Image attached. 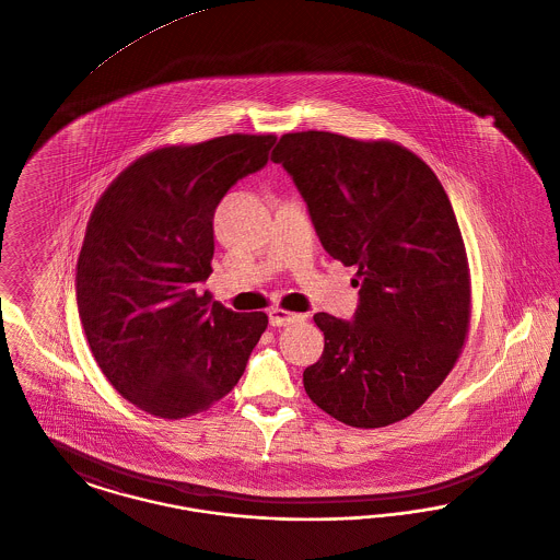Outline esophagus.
Returning a JSON list of instances; mask_svg holds the SVG:
<instances>
[{"instance_id":"esophagus-1","label":"esophagus","mask_w":560,"mask_h":560,"mask_svg":"<svg viewBox=\"0 0 560 560\" xmlns=\"http://www.w3.org/2000/svg\"><path fill=\"white\" fill-rule=\"evenodd\" d=\"M268 317H270V326H275V328H283V326H292L298 322H304V315L290 313V311H283V308H270Z\"/></svg>"}]
</instances>
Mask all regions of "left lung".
Instances as JSON below:
<instances>
[{"label": "left lung", "instance_id": "obj_1", "mask_svg": "<svg viewBox=\"0 0 560 560\" xmlns=\"http://www.w3.org/2000/svg\"><path fill=\"white\" fill-rule=\"evenodd\" d=\"M272 163L292 175L334 260L355 266L351 322L317 313L326 345L306 395L351 428H385L425 404L469 328V268L440 179L392 141L288 132Z\"/></svg>", "mask_w": 560, "mask_h": 560}]
</instances>
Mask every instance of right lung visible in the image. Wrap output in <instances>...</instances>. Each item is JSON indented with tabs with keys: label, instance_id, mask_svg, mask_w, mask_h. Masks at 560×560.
I'll return each instance as SVG.
<instances>
[{
	"label": "right lung",
	"instance_id": "obj_1",
	"mask_svg": "<svg viewBox=\"0 0 560 560\" xmlns=\"http://www.w3.org/2000/svg\"><path fill=\"white\" fill-rule=\"evenodd\" d=\"M275 141L236 132L154 150L93 209L75 272L80 322L114 389L154 417L184 419L231 394L268 326L200 283L211 275L215 207L268 163Z\"/></svg>",
	"mask_w": 560,
	"mask_h": 560
}]
</instances>
